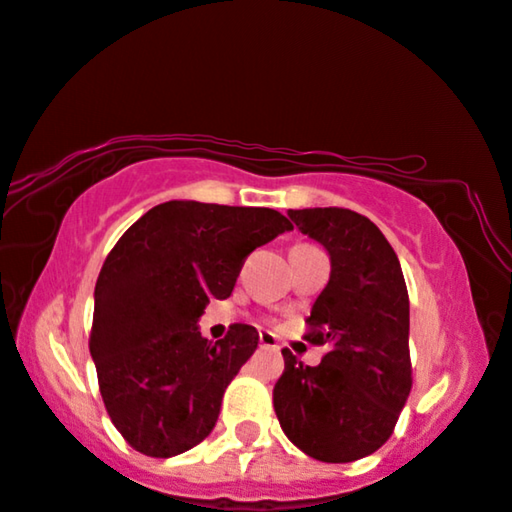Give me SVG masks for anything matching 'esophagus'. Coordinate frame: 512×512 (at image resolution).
<instances>
[{
	"label": "esophagus",
	"mask_w": 512,
	"mask_h": 512,
	"mask_svg": "<svg viewBox=\"0 0 512 512\" xmlns=\"http://www.w3.org/2000/svg\"><path fill=\"white\" fill-rule=\"evenodd\" d=\"M259 345H264V348H278V341L276 336L271 334V331H259Z\"/></svg>",
	"instance_id": "1"
}]
</instances>
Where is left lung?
Here are the masks:
<instances>
[{
  "instance_id": "left-lung-1",
  "label": "left lung",
  "mask_w": 512,
  "mask_h": 512,
  "mask_svg": "<svg viewBox=\"0 0 512 512\" xmlns=\"http://www.w3.org/2000/svg\"><path fill=\"white\" fill-rule=\"evenodd\" d=\"M287 215L329 255V283L306 320V341L327 343L329 352L304 366L283 350L273 408L308 457L355 462L392 436L413 385L406 280L397 253L364 215L336 206Z\"/></svg>"
}]
</instances>
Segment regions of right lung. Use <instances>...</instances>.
<instances>
[{
	"mask_svg": "<svg viewBox=\"0 0 512 512\" xmlns=\"http://www.w3.org/2000/svg\"><path fill=\"white\" fill-rule=\"evenodd\" d=\"M273 208L164 201L106 257L95 285L90 355L115 429L148 457H176L211 434L222 394L259 334L201 336L211 299H227L255 248L290 232Z\"/></svg>",
	"mask_w": 512,
	"mask_h": 512,
	"instance_id": "obj_1",
	"label": "right lung"
}]
</instances>
